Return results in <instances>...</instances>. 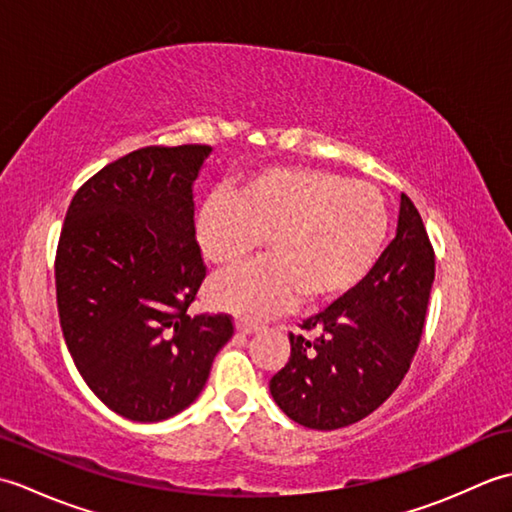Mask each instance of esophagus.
Instances as JSON below:
<instances>
[{
  "label": "esophagus",
  "instance_id": "1",
  "mask_svg": "<svg viewBox=\"0 0 512 512\" xmlns=\"http://www.w3.org/2000/svg\"><path fill=\"white\" fill-rule=\"evenodd\" d=\"M235 328H237V332L239 334H253V332H257V323H248V321H237L235 323Z\"/></svg>",
  "mask_w": 512,
  "mask_h": 512
}]
</instances>
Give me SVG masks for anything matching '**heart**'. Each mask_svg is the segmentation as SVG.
Wrapping results in <instances>:
<instances>
[{"label": "heart", "mask_w": 512, "mask_h": 512, "mask_svg": "<svg viewBox=\"0 0 512 512\" xmlns=\"http://www.w3.org/2000/svg\"><path fill=\"white\" fill-rule=\"evenodd\" d=\"M389 231L385 195L365 180L312 167H270L233 195L213 193L195 233L215 266L244 262L268 237L270 257L211 284V301L262 319L297 299L314 306L350 295L372 273Z\"/></svg>", "instance_id": "1"}]
</instances>
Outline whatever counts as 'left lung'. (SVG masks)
I'll return each mask as SVG.
<instances>
[{
	"instance_id": "1",
	"label": "left lung",
	"mask_w": 512,
	"mask_h": 512,
	"mask_svg": "<svg viewBox=\"0 0 512 512\" xmlns=\"http://www.w3.org/2000/svg\"><path fill=\"white\" fill-rule=\"evenodd\" d=\"M436 253L416 206L402 195L398 233L350 295L290 332V358L270 378L288 418L332 431L369 416L394 394L418 350Z\"/></svg>"
}]
</instances>
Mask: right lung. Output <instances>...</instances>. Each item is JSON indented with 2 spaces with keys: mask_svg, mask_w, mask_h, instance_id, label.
I'll return each instance as SVG.
<instances>
[{
  "mask_svg": "<svg viewBox=\"0 0 512 512\" xmlns=\"http://www.w3.org/2000/svg\"><path fill=\"white\" fill-rule=\"evenodd\" d=\"M209 145H151L83 182L65 213L54 284L72 361L118 416L160 422L200 396L231 314H195L206 266L193 180Z\"/></svg>",
  "mask_w": 512,
  "mask_h": 512,
  "instance_id": "add662e5",
  "label": "right lung"
}]
</instances>
